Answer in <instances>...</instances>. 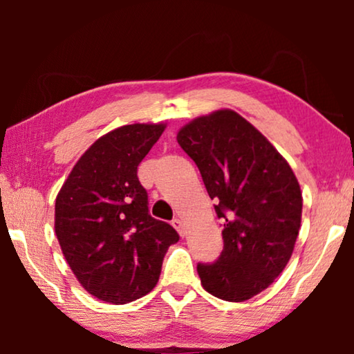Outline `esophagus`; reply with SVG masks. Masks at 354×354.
Segmentation results:
<instances>
[{"instance_id":"esophagus-1","label":"esophagus","mask_w":354,"mask_h":354,"mask_svg":"<svg viewBox=\"0 0 354 354\" xmlns=\"http://www.w3.org/2000/svg\"><path fill=\"white\" fill-rule=\"evenodd\" d=\"M172 225H174V229H176L178 234H180V236H185V225H183V222H182V219H178V217H176V219L172 221Z\"/></svg>"}]
</instances>
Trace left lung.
<instances>
[{
	"instance_id": "obj_1",
	"label": "left lung",
	"mask_w": 354,
	"mask_h": 354,
	"mask_svg": "<svg viewBox=\"0 0 354 354\" xmlns=\"http://www.w3.org/2000/svg\"><path fill=\"white\" fill-rule=\"evenodd\" d=\"M177 142L200 169L224 221V250L198 264L207 293L246 301L269 287L292 258L303 196L292 167L272 143L230 109L193 119Z\"/></svg>"
}]
</instances>
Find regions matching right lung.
I'll list each match as a JSON object with an SVG mask.
<instances>
[{"mask_svg":"<svg viewBox=\"0 0 354 354\" xmlns=\"http://www.w3.org/2000/svg\"><path fill=\"white\" fill-rule=\"evenodd\" d=\"M166 124H130L96 140L56 196L55 230L72 272L90 295L125 304L156 287L164 254L178 241L148 212L138 164Z\"/></svg>","mask_w":354,"mask_h":354,"instance_id":"add662e5","label":"right lung"}]
</instances>
